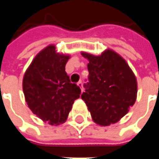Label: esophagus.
Here are the masks:
<instances>
[{
  "mask_svg": "<svg viewBox=\"0 0 159 159\" xmlns=\"http://www.w3.org/2000/svg\"><path fill=\"white\" fill-rule=\"evenodd\" d=\"M77 85L81 88V89L83 91V83H82V81H79V82L77 83Z\"/></svg>",
  "mask_w": 159,
  "mask_h": 159,
  "instance_id": "esophagus-1",
  "label": "esophagus"
}]
</instances>
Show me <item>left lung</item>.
Segmentation results:
<instances>
[{
	"mask_svg": "<svg viewBox=\"0 0 159 159\" xmlns=\"http://www.w3.org/2000/svg\"><path fill=\"white\" fill-rule=\"evenodd\" d=\"M89 59V77L83 99L93 120L107 126L126 115L137 93L135 76L126 61L117 52L107 50L100 56L82 52Z\"/></svg>",
	"mask_w": 159,
	"mask_h": 159,
	"instance_id": "8db88e82",
	"label": "left lung"
}]
</instances>
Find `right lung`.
<instances>
[{"label":"right lung","instance_id":"add662e5","mask_svg":"<svg viewBox=\"0 0 159 159\" xmlns=\"http://www.w3.org/2000/svg\"><path fill=\"white\" fill-rule=\"evenodd\" d=\"M68 59L50 45L36 56L24 76L23 90L28 107L51 125L66 121L81 94V89L70 83L66 72Z\"/></svg>","mask_w":159,"mask_h":159}]
</instances>
